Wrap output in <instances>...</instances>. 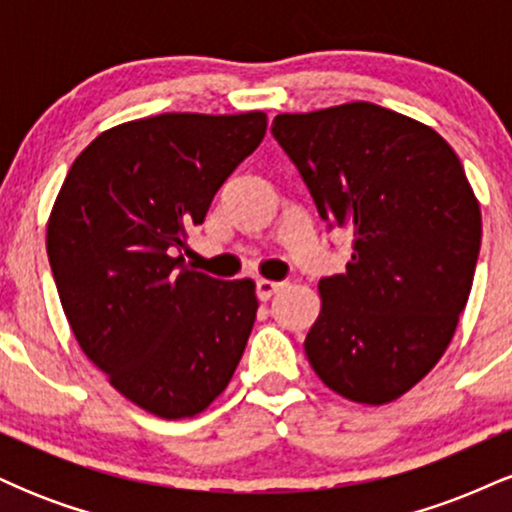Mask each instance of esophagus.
<instances>
[{"label": "esophagus", "mask_w": 512, "mask_h": 512, "mask_svg": "<svg viewBox=\"0 0 512 512\" xmlns=\"http://www.w3.org/2000/svg\"><path fill=\"white\" fill-rule=\"evenodd\" d=\"M284 281H269V279H257V298L260 301H269V298L274 296V293H279L284 289Z\"/></svg>", "instance_id": "1"}]
</instances>
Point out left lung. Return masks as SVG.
<instances>
[{
  "label": "left lung",
  "mask_w": 512,
  "mask_h": 512,
  "mask_svg": "<svg viewBox=\"0 0 512 512\" xmlns=\"http://www.w3.org/2000/svg\"><path fill=\"white\" fill-rule=\"evenodd\" d=\"M272 134L327 228L354 233L346 272L320 279L310 366L351 402H392L436 366L472 289L481 211L460 158L431 127L363 101L276 115Z\"/></svg>",
  "instance_id": "8db88e82"
}]
</instances>
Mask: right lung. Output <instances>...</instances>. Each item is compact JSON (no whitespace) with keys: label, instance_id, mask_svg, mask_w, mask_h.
I'll return each instance as SVG.
<instances>
[{"label":"right lung","instance_id":"1","mask_svg":"<svg viewBox=\"0 0 512 512\" xmlns=\"http://www.w3.org/2000/svg\"><path fill=\"white\" fill-rule=\"evenodd\" d=\"M264 132V113L127 122L81 151L52 207L48 260L76 342L161 419L207 409L255 325V284L195 272L180 248Z\"/></svg>","mask_w":512,"mask_h":512}]
</instances>
